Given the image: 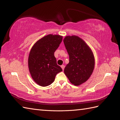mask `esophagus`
Returning a JSON list of instances; mask_svg holds the SVG:
<instances>
[{"label": "esophagus", "instance_id": "34e87169", "mask_svg": "<svg viewBox=\"0 0 120 120\" xmlns=\"http://www.w3.org/2000/svg\"><path fill=\"white\" fill-rule=\"evenodd\" d=\"M64 67H65V66H64V65H61V68L63 69V70L64 71Z\"/></svg>", "mask_w": 120, "mask_h": 120}]
</instances>
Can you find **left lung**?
<instances>
[{
  "label": "left lung",
  "instance_id": "left-lung-1",
  "mask_svg": "<svg viewBox=\"0 0 120 120\" xmlns=\"http://www.w3.org/2000/svg\"><path fill=\"white\" fill-rule=\"evenodd\" d=\"M64 43L69 55V63L64 72L75 86L86 82L92 74L95 67V58L91 49L78 36H67Z\"/></svg>",
  "mask_w": 120,
  "mask_h": 120
}]
</instances>
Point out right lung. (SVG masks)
I'll return each instance as SVG.
<instances>
[{"mask_svg": "<svg viewBox=\"0 0 120 120\" xmlns=\"http://www.w3.org/2000/svg\"><path fill=\"white\" fill-rule=\"evenodd\" d=\"M62 40V36L50 34L39 39L32 47L28 59V68L32 79L38 85H50L56 74L63 71L54 55Z\"/></svg>", "mask_w": 120, "mask_h": 120, "instance_id": "add662e5", "label": "right lung"}]
</instances>
